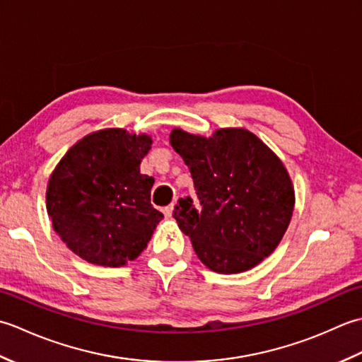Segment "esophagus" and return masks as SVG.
<instances>
[{
    "instance_id": "1",
    "label": "esophagus",
    "mask_w": 362,
    "mask_h": 362,
    "mask_svg": "<svg viewBox=\"0 0 362 362\" xmlns=\"http://www.w3.org/2000/svg\"><path fill=\"white\" fill-rule=\"evenodd\" d=\"M173 211H174V204H169L168 206H165V209H163V214H165V216H171V214H173Z\"/></svg>"
}]
</instances>
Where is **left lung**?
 I'll use <instances>...</instances> for the list:
<instances>
[{
    "label": "left lung",
    "mask_w": 362,
    "mask_h": 362,
    "mask_svg": "<svg viewBox=\"0 0 362 362\" xmlns=\"http://www.w3.org/2000/svg\"><path fill=\"white\" fill-rule=\"evenodd\" d=\"M174 151L194 182L199 209L182 197L173 216L199 259L214 272L247 271L271 255L294 210V189L279 157L249 130L211 138L174 129Z\"/></svg>",
    "instance_id": "obj_1"
}]
</instances>
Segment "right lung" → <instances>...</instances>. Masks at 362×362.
Wrapping results in <instances>:
<instances>
[{"label": "right lung", "mask_w": 362, "mask_h": 362, "mask_svg": "<svg viewBox=\"0 0 362 362\" xmlns=\"http://www.w3.org/2000/svg\"><path fill=\"white\" fill-rule=\"evenodd\" d=\"M148 135L105 129L65 153L48 183L52 227L76 255L119 267L146 249L160 219L151 204L153 179L140 173Z\"/></svg>", "instance_id": "add662e5"}]
</instances>
